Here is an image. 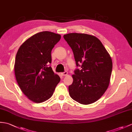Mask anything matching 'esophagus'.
I'll return each mask as SVG.
<instances>
[{"label":"esophagus","mask_w":132,"mask_h":132,"mask_svg":"<svg viewBox=\"0 0 132 132\" xmlns=\"http://www.w3.org/2000/svg\"><path fill=\"white\" fill-rule=\"evenodd\" d=\"M67 73H68V72H67V71H65V72L61 73V75H62L63 76H66L67 75Z\"/></svg>","instance_id":"obj_1"}]
</instances>
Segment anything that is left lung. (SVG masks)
<instances>
[{
    "mask_svg": "<svg viewBox=\"0 0 132 132\" xmlns=\"http://www.w3.org/2000/svg\"><path fill=\"white\" fill-rule=\"evenodd\" d=\"M63 38L72 49L76 66L73 82L69 86L70 96L76 102L89 105L102 97L108 89L112 62L108 51L96 36L70 33Z\"/></svg>",
    "mask_w": 132,
    "mask_h": 132,
    "instance_id": "8db88e82",
    "label": "left lung"
}]
</instances>
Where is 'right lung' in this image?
Wrapping results in <instances>:
<instances>
[{"label":"right lung","instance_id":"1","mask_svg":"<svg viewBox=\"0 0 132 132\" xmlns=\"http://www.w3.org/2000/svg\"><path fill=\"white\" fill-rule=\"evenodd\" d=\"M60 39V35L52 32H38L27 39L16 54L17 83L24 94L35 103L50 98L61 80L50 66L51 51Z\"/></svg>","mask_w":132,"mask_h":132}]
</instances>
